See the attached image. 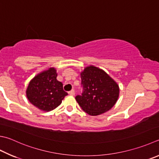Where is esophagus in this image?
<instances>
[{"label": "esophagus", "instance_id": "obj_1", "mask_svg": "<svg viewBox=\"0 0 159 159\" xmlns=\"http://www.w3.org/2000/svg\"><path fill=\"white\" fill-rule=\"evenodd\" d=\"M68 94L70 95H75V90L74 89H72L71 91H68Z\"/></svg>", "mask_w": 159, "mask_h": 159}]
</instances>
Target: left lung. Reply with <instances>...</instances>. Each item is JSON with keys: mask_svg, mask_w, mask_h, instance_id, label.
<instances>
[{"mask_svg": "<svg viewBox=\"0 0 159 159\" xmlns=\"http://www.w3.org/2000/svg\"><path fill=\"white\" fill-rule=\"evenodd\" d=\"M81 79L82 93L75 99L83 111L98 116L114 106L119 96V86L105 72L90 66L81 73Z\"/></svg>", "mask_w": 159, "mask_h": 159, "instance_id": "left-lung-1", "label": "left lung"}]
</instances>
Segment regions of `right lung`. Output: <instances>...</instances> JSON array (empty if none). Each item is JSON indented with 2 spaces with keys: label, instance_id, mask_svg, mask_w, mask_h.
<instances>
[{
  "label": "right lung",
  "instance_id": "add662e5",
  "mask_svg": "<svg viewBox=\"0 0 159 159\" xmlns=\"http://www.w3.org/2000/svg\"><path fill=\"white\" fill-rule=\"evenodd\" d=\"M56 70L51 68L37 75L29 83L27 98L38 109L50 111L60 105L68 93L63 89V84L57 80Z\"/></svg>",
  "mask_w": 159,
  "mask_h": 159
}]
</instances>
